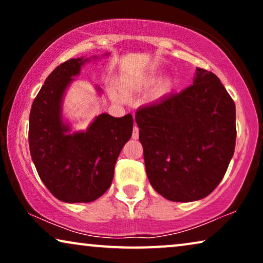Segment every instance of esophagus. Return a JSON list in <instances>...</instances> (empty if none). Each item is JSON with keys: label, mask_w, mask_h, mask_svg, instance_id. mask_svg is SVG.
<instances>
[{"label": "esophagus", "mask_w": 263, "mask_h": 263, "mask_svg": "<svg viewBox=\"0 0 263 263\" xmlns=\"http://www.w3.org/2000/svg\"><path fill=\"white\" fill-rule=\"evenodd\" d=\"M133 139H138L139 138V127L138 125H134V130H133Z\"/></svg>", "instance_id": "esophagus-1"}]
</instances>
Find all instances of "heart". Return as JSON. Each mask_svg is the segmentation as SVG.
Segmentation results:
<instances>
[{"label":"heart","mask_w":263,"mask_h":263,"mask_svg":"<svg viewBox=\"0 0 263 263\" xmlns=\"http://www.w3.org/2000/svg\"><path fill=\"white\" fill-rule=\"evenodd\" d=\"M154 82V79L152 78H148V79H143V80H138V81H125L123 84V87L125 89H140L142 87H146V86H148L151 84H153ZM168 86L167 85H164L163 87L159 89L160 93L165 92L167 89Z\"/></svg>","instance_id":"obj_1"}]
</instances>
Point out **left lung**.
<instances>
[{
	"label": "left lung",
	"mask_w": 263,
	"mask_h": 263,
	"mask_svg": "<svg viewBox=\"0 0 263 263\" xmlns=\"http://www.w3.org/2000/svg\"><path fill=\"white\" fill-rule=\"evenodd\" d=\"M136 111L147 177L165 199L190 202L221 182L236 146V106L217 75Z\"/></svg>",
	"instance_id": "8db88e82"
}]
</instances>
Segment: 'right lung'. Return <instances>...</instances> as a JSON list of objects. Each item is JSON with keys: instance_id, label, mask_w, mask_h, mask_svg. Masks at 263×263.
I'll list each match as a JSON object with an SVG mask.
<instances>
[{"instance_id": "1", "label": "right lung", "mask_w": 263, "mask_h": 263, "mask_svg": "<svg viewBox=\"0 0 263 263\" xmlns=\"http://www.w3.org/2000/svg\"><path fill=\"white\" fill-rule=\"evenodd\" d=\"M86 61L70 59L56 67L30 112L28 143L39 177L56 199L69 203L92 202L110 188L115 164L134 125L130 114L120 118L102 114L86 132L67 134L62 97Z\"/></svg>"}]
</instances>
